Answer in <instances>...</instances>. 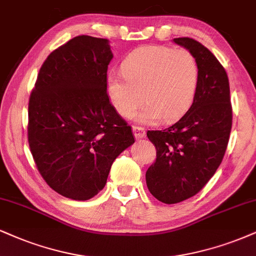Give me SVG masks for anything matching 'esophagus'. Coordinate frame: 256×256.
Listing matches in <instances>:
<instances>
[{"instance_id":"34e87169","label":"esophagus","mask_w":256,"mask_h":256,"mask_svg":"<svg viewBox=\"0 0 256 256\" xmlns=\"http://www.w3.org/2000/svg\"><path fill=\"white\" fill-rule=\"evenodd\" d=\"M133 133L135 138H142L146 135V132H144V128L141 127H133Z\"/></svg>"}]
</instances>
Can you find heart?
I'll use <instances>...</instances> for the list:
<instances>
[{"mask_svg":"<svg viewBox=\"0 0 256 256\" xmlns=\"http://www.w3.org/2000/svg\"><path fill=\"white\" fill-rule=\"evenodd\" d=\"M123 74H109L106 92L123 118H130L144 100L136 120L153 123L176 121L190 109L200 80L194 56L188 50L162 45L136 48L124 59Z\"/></svg>","mask_w":256,"mask_h":256,"instance_id":"obj_1","label":"heart"}]
</instances>
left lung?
<instances>
[{
    "instance_id": "obj_1",
    "label": "left lung",
    "mask_w": 256,
    "mask_h": 256,
    "mask_svg": "<svg viewBox=\"0 0 256 256\" xmlns=\"http://www.w3.org/2000/svg\"><path fill=\"white\" fill-rule=\"evenodd\" d=\"M173 41L194 56L200 80L194 103L182 118L164 130H148L156 160L146 172L147 188L166 204L198 194L222 162L232 110L226 72L215 56L190 38Z\"/></svg>"
}]
</instances>
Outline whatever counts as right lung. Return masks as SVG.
<instances>
[{
	"mask_svg": "<svg viewBox=\"0 0 256 256\" xmlns=\"http://www.w3.org/2000/svg\"><path fill=\"white\" fill-rule=\"evenodd\" d=\"M108 39L78 36L41 66L28 104V144L45 182L59 194L88 200L106 186L114 160L134 144L110 103Z\"/></svg>",
	"mask_w": 256,
	"mask_h": 256,
	"instance_id": "right-lung-1",
	"label": "right lung"
}]
</instances>
